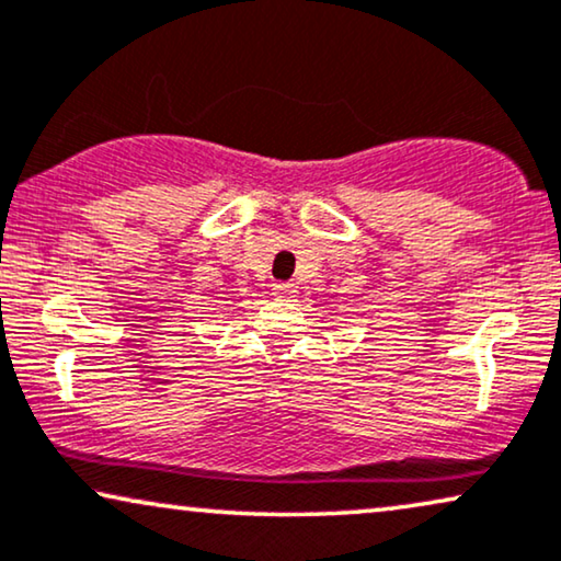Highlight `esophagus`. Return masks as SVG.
<instances>
[{"label":"esophagus","instance_id":"esophagus-1","mask_svg":"<svg viewBox=\"0 0 561 561\" xmlns=\"http://www.w3.org/2000/svg\"><path fill=\"white\" fill-rule=\"evenodd\" d=\"M272 293H274L276 300H285V302L295 300V297H297V289L293 285H287V282H279V285H274Z\"/></svg>","mask_w":561,"mask_h":561}]
</instances>
